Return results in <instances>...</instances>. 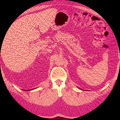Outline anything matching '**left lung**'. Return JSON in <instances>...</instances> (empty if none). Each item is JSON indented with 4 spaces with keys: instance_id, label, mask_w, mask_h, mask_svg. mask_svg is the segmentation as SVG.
Segmentation results:
<instances>
[{
    "instance_id": "obj_1",
    "label": "left lung",
    "mask_w": 120,
    "mask_h": 120,
    "mask_svg": "<svg viewBox=\"0 0 120 120\" xmlns=\"http://www.w3.org/2000/svg\"><path fill=\"white\" fill-rule=\"evenodd\" d=\"M78 88H79L80 89H81V88H79V87H78Z\"/></svg>"
}]
</instances>
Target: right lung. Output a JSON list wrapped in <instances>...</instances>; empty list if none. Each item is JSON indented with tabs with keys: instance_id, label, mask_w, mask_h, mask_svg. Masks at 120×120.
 I'll use <instances>...</instances> for the list:
<instances>
[{
	"instance_id": "1",
	"label": "right lung",
	"mask_w": 120,
	"mask_h": 120,
	"mask_svg": "<svg viewBox=\"0 0 120 120\" xmlns=\"http://www.w3.org/2000/svg\"><path fill=\"white\" fill-rule=\"evenodd\" d=\"M33 89H34V88H33V89H30V90H26V91H30V90H33Z\"/></svg>"
}]
</instances>
